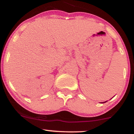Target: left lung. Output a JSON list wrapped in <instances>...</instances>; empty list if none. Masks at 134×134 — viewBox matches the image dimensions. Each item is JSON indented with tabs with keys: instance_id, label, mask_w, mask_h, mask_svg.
I'll use <instances>...</instances> for the list:
<instances>
[{
	"instance_id": "8db88e82",
	"label": "left lung",
	"mask_w": 134,
	"mask_h": 134,
	"mask_svg": "<svg viewBox=\"0 0 134 134\" xmlns=\"http://www.w3.org/2000/svg\"><path fill=\"white\" fill-rule=\"evenodd\" d=\"M105 102H106V101H105Z\"/></svg>"
}]
</instances>
